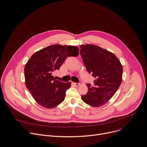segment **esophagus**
I'll use <instances>...</instances> for the list:
<instances>
[{
	"instance_id": "esophagus-1",
	"label": "esophagus",
	"mask_w": 147,
	"mask_h": 147,
	"mask_svg": "<svg viewBox=\"0 0 147 147\" xmlns=\"http://www.w3.org/2000/svg\"><path fill=\"white\" fill-rule=\"evenodd\" d=\"M73 84L76 87H78L80 85V83L79 82H73Z\"/></svg>"
}]
</instances>
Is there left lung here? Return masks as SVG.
<instances>
[{
	"label": "left lung",
	"instance_id": "obj_1",
	"mask_svg": "<svg viewBox=\"0 0 147 147\" xmlns=\"http://www.w3.org/2000/svg\"><path fill=\"white\" fill-rule=\"evenodd\" d=\"M80 55L89 74L95 78L94 86L87 84L88 92L82 100L93 107L105 104L115 94L122 81L123 67L112 52L94 45L80 46Z\"/></svg>",
	"mask_w": 147,
	"mask_h": 147
}]
</instances>
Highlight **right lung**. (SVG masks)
<instances>
[{"label": "right lung", "instance_id": "right-lung-1", "mask_svg": "<svg viewBox=\"0 0 147 147\" xmlns=\"http://www.w3.org/2000/svg\"><path fill=\"white\" fill-rule=\"evenodd\" d=\"M78 54L77 47L53 45L35 52L28 60L24 68L26 87L40 105L51 109L64 100L71 82L56 80L52 74L59 70L67 56Z\"/></svg>", "mask_w": 147, "mask_h": 147}]
</instances>
